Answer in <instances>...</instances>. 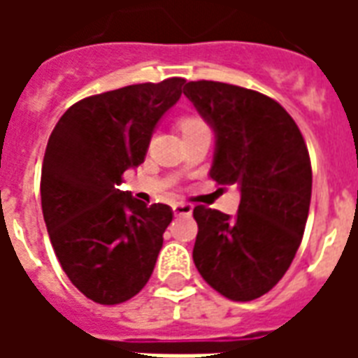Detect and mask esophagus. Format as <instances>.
Instances as JSON below:
<instances>
[{
  "label": "esophagus",
  "mask_w": 358,
  "mask_h": 358,
  "mask_svg": "<svg viewBox=\"0 0 358 358\" xmlns=\"http://www.w3.org/2000/svg\"><path fill=\"white\" fill-rule=\"evenodd\" d=\"M172 210H174L176 217H186V215H192V213H194V205H192V203L176 201L172 203Z\"/></svg>",
  "instance_id": "1"
}]
</instances>
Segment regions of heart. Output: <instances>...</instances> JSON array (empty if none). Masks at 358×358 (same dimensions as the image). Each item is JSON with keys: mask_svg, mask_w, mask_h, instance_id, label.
Instances as JSON below:
<instances>
[{"mask_svg": "<svg viewBox=\"0 0 358 358\" xmlns=\"http://www.w3.org/2000/svg\"><path fill=\"white\" fill-rule=\"evenodd\" d=\"M203 122L199 118H184L182 122H180V128H182V132H187V130H194V128H203Z\"/></svg>", "mask_w": 358, "mask_h": 358, "instance_id": "obj_1", "label": "heart"}]
</instances>
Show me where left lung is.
Listing matches in <instances>:
<instances>
[{
  "label": "left lung",
  "mask_w": 358,
  "mask_h": 358,
  "mask_svg": "<svg viewBox=\"0 0 358 358\" xmlns=\"http://www.w3.org/2000/svg\"><path fill=\"white\" fill-rule=\"evenodd\" d=\"M184 95L215 130L210 178L241 194L236 217L195 207L194 263L224 297L253 301L282 280L301 245L313 189L307 145L287 110L259 92L199 80Z\"/></svg>",
  "instance_id": "1"
}]
</instances>
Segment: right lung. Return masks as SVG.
Returning <instances> with one entry per match:
<instances>
[{
  "label": "right lung",
  "instance_id": "right-lung-1",
  "mask_svg": "<svg viewBox=\"0 0 358 358\" xmlns=\"http://www.w3.org/2000/svg\"><path fill=\"white\" fill-rule=\"evenodd\" d=\"M184 78L134 84L66 109L42 164L43 220L74 287L99 305L132 299L148 284L172 209L118 189L143 163L157 122L182 95Z\"/></svg>",
  "mask_w": 358,
  "mask_h": 358
}]
</instances>
